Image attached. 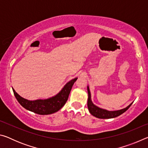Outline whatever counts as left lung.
Segmentation results:
<instances>
[{
	"label": "left lung",
	"mask_w": 148,
	"mask_h": 148,
	"mask_svg": "<svg viewBox=\"0 0 148 148\" xmlns=\"http://www.w3.org/2000/svg\"><path fill=\"white\" fill-rule=\"evenodd\" d=\"M87 92H88V100H87V106L89 111V113L92 116L100 119H111L114 118L117 116H120L122 114H123L125 112H126L129 108V107L131 106L132 103L130 104L129 106H127L125 108L121 110H114V111H109V110H105L101 108H99L96 105H95L91 101V95L90 92L89 86H87Z\"/></svg>",
	"instance_id": "left-lung-1"
}]
</instances>
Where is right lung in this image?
I'll return each mask as SVG.
<instances>
[{
	"label": "right lung",
	"instance_id": "add662e5",
	"mask_svg": "<svg viewBox=\"0 0 148 148\" xmlns=\"http://www.w3.org/2000/svg\"><path fill=\"white\" fill-rule=\"evenodd\" d=\"M77 79V77H75L67 82L58 93L46 99L29 101L17 94L14 88L12 89L17 101L24 108L37 114L48 115L56 113L62 108L68 100L72 87Z\"/></svg>",
	"mask_w": 148,
	"mask_h": 148
}]
</instances>
